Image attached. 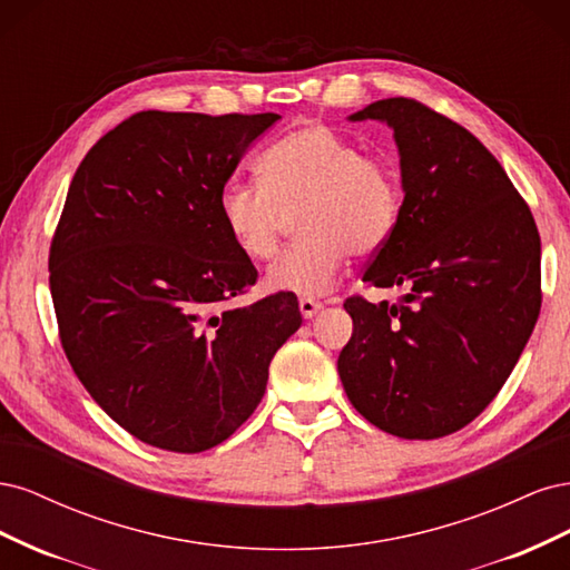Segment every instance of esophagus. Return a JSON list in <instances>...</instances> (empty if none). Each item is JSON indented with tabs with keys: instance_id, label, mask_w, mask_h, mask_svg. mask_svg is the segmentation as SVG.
Returning <instances> with one entry per match:
<instances>
[{
	"instance_id": "34e87169",
	"label": "esophagus",
	"mask_w": 570,
	"mask_h": 570,
	"mask_svg": "<svg viewBox=\"0 0 570 570\" xmlns=\"http://www.w3.org/2000/svg\"><path fill=\"white\" fill-rule=\"evenodd\" d=\"M323 308V304L321 302H316V299H299V312H302V316L304 318H314L318 312Z\"/></svg>"
}]
</instances>
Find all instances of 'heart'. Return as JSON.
<instances>
[{
  "mask_svg": "<svg viewBox=\"0 0 570 570\" xmlns=\"http://www.w3.org/2000/svg\"><path fill=\"white\" fill-rule=\"evenodd\" d=\"M262 185L226 183L218 218L233 245L252 262H268L281 247L287 216L299 243L266 273L273 292L321 297L347 264L350 252L368 256L392 235L402 209L394 168L325 126L285 135L258 161Z\"/></svg>",
  "mask_w": 570,
  "mask_h": 570,
  "instance_id": "b5f03b06",
  "label": "heart"
}]
</instances>
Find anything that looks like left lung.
Segmentation results:
<instances>
[{"instance_id": "8db88e82", "label": "left lung", "mask_w": 570, "mask_h": 570, "mask_svg": "<svg viewBox=\"0 0 570 570\" xmlns=\"http://www.w3.org/2000/svg\"><path fill=\"white\" fill-rule=\"evenodd\" d=\"M400 151L404 202L364 283L400 302L350 297L337 373L354 409L404 440L456 433L511 375L540 316V235L475 135L416 99L373 101Z\"/></svg>"}]
</instances>
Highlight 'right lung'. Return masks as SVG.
Masks as SVG:
<instances>
[{
	"instance_id": "obj_1",
	"label": "right lung",
	"mask_w": 570,
	"mask_h": 570,
	"mask_svg": "<svg viewBox=\"0 0 570 570\" xmlns=\"http://www.w3.org/2000/svg\"><path fill=\"white\" fill-rule=\"evenodd\" d=\"M278 114L140 111L85 154L49 249V289L78 381L120 428L166 452L228 440L297 333V297L226 302L256 268L218 193Z\"/></svg>"
}]
</instances>
